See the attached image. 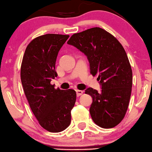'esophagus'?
Returning <instances> with one entry per match:
<instances>
[{
    "mask_svg": "<svg viewBox=\"0 0 152 152\" xmlns=\"http://www.w3.org/2000/svg\"><path fill=\"white\" fill-rule=\"evenodd\" d=\"M76 94H77V96H80L83 94V91H80V90H76Z\"/></svg>",
    "mask_w": 152,
    "mask_h": 152,
    "instance_id": "esophagus-1",
    "label": "esophagus"
}]
</instances>
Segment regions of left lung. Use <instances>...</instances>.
<instances>
[{"instance_id": "8db88e82", "label": "left lung", "mask_w": 152, "mask_h": 152, "mask_svg": "<svg viewBox=\"0 0 152 152\" xmlns=\"http://www.w3.org/2000/svg\"><path fill=\"white\" fill-rule=\"evenodd\" d=\"M88 57L91 74L97 75L102 91L89 88L92 120L103 128H112L123 120L131 95L133 72L122 44L100 27H93L72 35L67 41Z\"/></svg>"}]
</instances>
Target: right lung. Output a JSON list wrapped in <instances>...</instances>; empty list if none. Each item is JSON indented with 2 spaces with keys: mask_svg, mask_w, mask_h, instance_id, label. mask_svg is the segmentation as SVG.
I'll return each instance as SVG.
<instances>
[{
  "mask_svg": "<svg viewBox=\"0 0 152 152\" xmlns=\"http://www.w3.org/2000/svg\"><path fill=\"white\" fill-rule=\"evenodd\" d=\"M68 35L46 34L34 38L26 48L21 65V81L31 110L42 128L51 133L65 130L71 122L76 102L72 89L55 88L56 57Z\"/></svg>",
  "mask_w": 152,
  "mask_h": 152,
  "instance_id": "1",
  "label": "right lung"
}]
</instances>
